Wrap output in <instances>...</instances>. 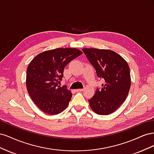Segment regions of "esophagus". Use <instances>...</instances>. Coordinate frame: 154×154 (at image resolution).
<instances>
[{"label": "esophagus", "instance_id": "esophagus-1", "mask_svg": "<svg viewBox=\"0 0 154 154\" xmlns=\"http://www.w3.org/2000/svg\"><path fill=\"white\" fill-rule=\"evenodd\" d=\"M83 91V88H78V89H76V92H80Z\"/></svg>", "mask_w": 154, "mask_h": 154}]
</instances>
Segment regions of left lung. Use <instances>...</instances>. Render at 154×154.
Listing matches in <instances>:
<instances>
[{
	"mask_svg": "<svg viewBox=\"0 0 154 154\" xmlns=\"http://www.w3.org/2000/svg\"><path fill=\"white\" fill-rule=\"evenodd\" d=\"M83 52L105 83L88 100L91 109L99 115H109L125 101L131 85L128 64L119 54L109 49L84 48Z\"/></svg>",
	"mask_w": 154,
	"mask_h": 154,
	"instance_id": "8db88e82",
	"label": "left lung"
}]
</instances>
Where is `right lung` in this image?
<instances>
[{"instance_id":"1","label":"right lung","mask_w":154,"mask_h":154,"mask_svg":"<svg viewBox=\"0 0 154 154\" xmlns=\"http://www.w3.org/2000/svg\"><path fill=\"white\" fill-rule=\"evenodd\" d=\"M83 53L75 48H57L36 55L27 69L26 87L31 100L44 112L56 115L66 109L72 96L60 87L65 67Z\"/></svg>"}]
</instances>
